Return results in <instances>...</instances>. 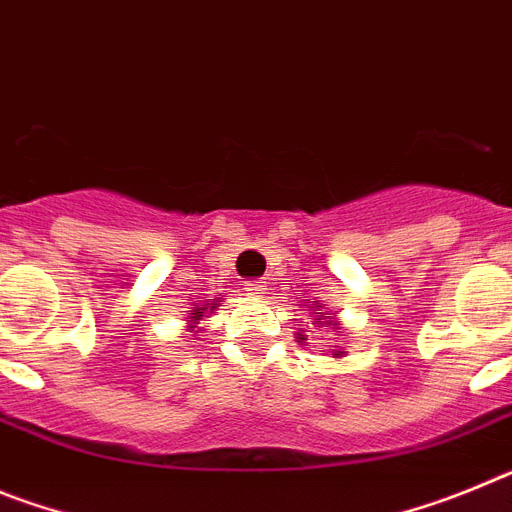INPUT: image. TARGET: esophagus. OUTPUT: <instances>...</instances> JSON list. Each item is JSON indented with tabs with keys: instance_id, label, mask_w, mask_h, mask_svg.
Instances as JSON below:
<instances>
[{
	"instance_id": "obj_1",
	"label": "esophagus",
	"mask_w": 512,
	"mask_h": 512,
	"mask_svg": "<svg viewBox=\"0 0 512 512\" xmlns=\"http://www.w3.org/2000/svg\"><path fill=\"white\" fill-rule=\"evenodd\" d=\"M243 289H246L248 295H253V297H261V295H264L266 284L261 282V279H256V282H246V284H243Z\"/></svg>"
}]
</instances>
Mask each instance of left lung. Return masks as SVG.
Wrapping results in <instances>:
<instances>
[{
  "mask_svg": "<svg viewBox=\"0 0 512 512\" xmlns=\"http://www.w3.org/2000/svg\"><path fill=\"white\" fill-rule=\"evenodd\" d=\"M310 310H312V325H315V328H333L336 330V336L341 333V320L333 318V312L323 310V302L315 300V305H312ZM297 343H307V333L302 328L297 330ZM330 356H333V359H343V356H346V351L338 346H333L330 348Z\"/></svg>",
  "mask_w": 512,
  "mask_h": 512,
  "instance_id": "8db88e82",
  "label": "left lung"
}]
</instances>
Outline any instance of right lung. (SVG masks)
<instances>
[{"mask_svg":"<svg viewBox=\"0 0 512 512\" xmlns=\"http://www.w3.org/2000/svg\"><path fill=\"white\" fill-rule=\"evenodd\" d=\"M220 297H217V300H210V302H205V305H200V302H194V307L192 310H189V315H187V333H200V320H205V318H210L212 315V310H217V307H220Z\"/></svg>","mask_w":512,"mask_h":512,"instance_id":"right-lung-1","label":"right lung"}]
</instances>
